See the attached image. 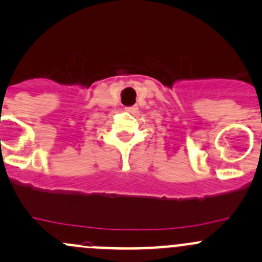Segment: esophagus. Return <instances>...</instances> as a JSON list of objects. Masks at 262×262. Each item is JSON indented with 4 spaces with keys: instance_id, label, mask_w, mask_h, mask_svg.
Returning a JSON list of instances; mask_svg holds the SVG:
<instances>
[{
    "instance_id": "obj_1",
    "label": "esophagus",
    "mask_w": 262,
    "mask_h": 262,
    "mask_svg": "<svg viewBox=\"0 0 262 262\" xmlns=\"http://www.w3.org/2000/svg\"><path fill=\"white\" fill-rule=\"evenodd\" d=\"M125 111L129 112V113H136L138 111V107L137 105H133V107H125Z\"/></svg>"
}]
</instances>
